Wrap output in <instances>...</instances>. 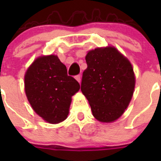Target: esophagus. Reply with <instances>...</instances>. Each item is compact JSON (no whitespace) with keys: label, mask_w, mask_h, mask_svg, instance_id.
I'll return each mask as SVG.
<instances>
[{"label":"esophagus","mask_w":161,"mask_h":161,"mask_svg":"<svg viewBox=\"0 0 161 161\" xmlns=\"http://www.w3.org/2000/svg\"><path fill=\"white\" fill-rule=\"evenodd\" d=\"M75 79H76V80L79 82V83H80V80H81V76H80V75H76V76H75Z\"/></svg>","instance_id":"34e87169"}]
</instances>
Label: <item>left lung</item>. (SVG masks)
<instances>
[{"label": "left lung", "instance_id": "left-lung-1", "mask_svg": "<svg viewBox=\"0 0 161 161\" xmlns=\"http://www.w3.org/2000/svg\"><path fill=\"white\" fill-rule=\"evenodd\" d=\"M81 89L100 122L119 119L128 106L135 89V75L129 60L116 48H96L85 56Z\"/></svg>", "mask_w": 161, "mask_h": 161}]
</instances>
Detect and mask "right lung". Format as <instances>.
Segmentation results:
<instances>
[{
  "label": "right lung",
  "instance_id": "add662e5",
  "mask_svg": "<svg viewBox=\"0 0 161 161\" xmlns=\"http://www.w3.org/2000/svg\"><path fill=\"white\" fill-rule=\"evenodd\" d=\"M80 84L68 76L67 68L56 55L35 59L25 75V91L33 109L50 123L67 119L72 96Z\"/></svg>",
  "mask_w": 161,
  "mask_h": 161
}]
</instances>
